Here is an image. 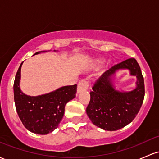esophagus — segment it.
I'll return each instance as SVG.
<instances>
[{"instance_id":"1","label":"esophagus","mask_w":159,"mask_h":159,"mask_svg":"<svg viewBox=\"0 0 159 159\" xmlns=\"http://www.w3.org/2000/svg\"><path fill=\"white\" fill-rule=\"evenodd\" d=\"M89 87V82L86 80H82L78 84V87H77V93H79L83 92V91H85L87 90Z\"/></svg>"}]
</instances>
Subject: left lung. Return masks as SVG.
I'll list each match as a JSON object with an SVG mask.
<instances>
[{
    "label": "left lung",
    "instance_id": "8db88e82",
    "mask_svg": "<svg viewBox=\"0 0 159 159\" xmlns=\"http://www.w3.org/2000/svg\"><path fill=\"white\" fill-rule=\"evenodd\" d=\"M120 68H128L138 78L134 91L121 93L114 90L111 76ZM87 114L92 123L104 130L116 131L135 118L143 104L145 87L141 69L134 58L114 65L96 80L92 87Z\"/></svg>",
    "mask_w": 159,
    "mask_h": 159
}]
</instances>
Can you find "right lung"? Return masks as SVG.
Listing matches in <instances>:
<instances>
[{"label":"right lung","mask_w":159,"mask_h":159,"mask_svg":"<svg viewBox=\"0 0 159 159\" xmlns=\"http://www.w3.org/2000/svg\"><path fill=\"white\" fill-rule=\"evenodd\" d=\"M39 53L36 52L35 54ZM21 65L22 63L18 69L13 85L17 114L24 126L28 131L39 134H48L59 125L66 103L75 97L77 84L65 86L42 96H27L19 87Z\"/></svg>","instance_id":"add662e5"}]
</instances>
